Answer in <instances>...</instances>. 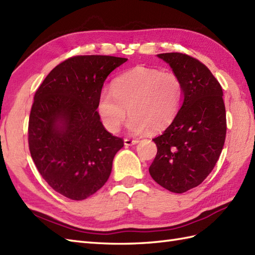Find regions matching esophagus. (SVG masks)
<instances>
[{
    "mask_svg": "<svg viewBox=\"0 0 255 255\" xmlns=\"http://www.w3.org/2000/svg\"><path fill=\"white\" fill-rule=\"evenodd\" d=\"M138 142H139L138 139H128V138L124 139V144L127 145V146H129V145H134V144H136V143H138Z\"/></svg>",
    "mask_w": 255,
    "mask_h": 255,
    "instance_id": "obj_1",
    "label": "esophagus"
}]
</instances>
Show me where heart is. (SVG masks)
<instances>
[{"instance_id":"1","label":"heart","mask_w":255,"mask_h":255,"mask_svg":"<svg viewBox=\"0 0 255 255\" xmlns=\"http://www.w3.org/2000/svg\"><path fill=\"white\" fill-rule=\"evenodd\" d=\"M182 97L183 85L174 72L139 65L116 78L112 93L101 91L97 109L103 126L112 133L120 130L127 111L131 116L128 129L132 133L149 128L159 131L174 121Z\"/></svg>"}]
</instances>
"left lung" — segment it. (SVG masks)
<instances>
[{
    "mask_svg": "<svg viewBox=\"0 0 255 255\" xmlns=\"http://www.w3.org/2000/svg\"><path fill=\"white\" fill-rule=\"evenodd\" d=\"M157 56L180 77L184 99L170 126L153 139L157 154L148 171L166 190L184 193L208 177L223 148V90L211 71L196 58L182 53Z\"/></svg>",
    "mask_w": 255,
    "mask_h": 255,
    "instance_id": "1",
    "label": "left lung"
}]
</instances>
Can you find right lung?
<instances>
[{"mask_svg": "<svg viewBox=\"0 0 255 255\" xmlns=\"http://www.w3.org/2000/svg\"><path fill=\"white\" fill-rule=\"evenodd\" d=\"M127 60L71 57L35 91L28 127L31 157L48 185L70 199L83 200L100 190L124 146L102 125L97 103L108 75Z\"/></svg>", "mask_w": 255, "mask_h": 255, "instance_id": "1", "label": "right lung"}]
</instances>
